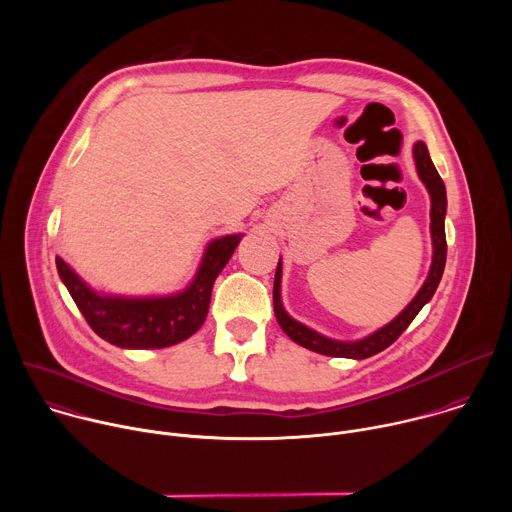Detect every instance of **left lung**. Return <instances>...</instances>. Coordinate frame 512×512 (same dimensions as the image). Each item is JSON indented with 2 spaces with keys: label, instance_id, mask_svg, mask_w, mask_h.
<instances>
[{
  "label": "left lung",
  "instance_id": "8db88e82",
  "mask_svg": "<svg viewBox=\"0 0 512 512\" xmlns=\"http://www.w3.org/2000/svg\"><path fill=\"white\" fill-rule=\"evenodd\" d=\"M413 158H415V168L417 174L421 178V182L425 184L429 196H431V243H433V259H431V267L427 273L425 283L421 285V289L417 291V296L409 302V306L387 326H383L381 330L373 332L371 336L362 338V340H354V342H342V340H332L326 338L322 334H318L316 330L304 326L302 322L291 318L281 304V259L277 263L275 269V281H273V310H275V318L281 326V330L304 348H310L318 354H326V356H338V358H369L381 350H385L387 346H391L403 332L405 328L413 322V318L419 314V310L433 298L437 285H440V279L444 275V267H446V253H448V245H446V206H448V198H446V186L444 180L437 174L429 152L425 148L423 141H417L413 145Z\"/></svg>",
  "mask_w": 512,
  "mask_h": 512
}]
</instances>
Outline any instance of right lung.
Here are the masks:
<instances>
[{
  "label": "right lung",
  "mask_w": 512,
  "mask_h": 512,
  "mask_svg": "<svg viewBox=\"0 0 512 512\" xmlns=\"http://www.w3.org/2000/svg\"><path fill=\"white\" fill-rule=\"evenodd\" d=\"M243 235L214 239L200 261L192 283L166 298H119L91 289L64 259L56 257V269L68 294L107 342L119 348H166L190 338L206 320L212 285L229 263Z\"/></svg>",
  "instance_id": "right-lung-1"
}]
</instances>
